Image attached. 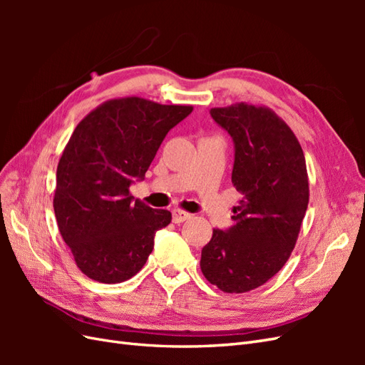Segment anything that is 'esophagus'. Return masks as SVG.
I'll use <instances>...</instances> for the list:
<instances>
[{"label": "esophagus", "instance_id": "1", "mask_svg": "<svg viewBox=\"0 0 365 365\" xmlns=\"http://www.w3.org/2000/svg\"><path fill=\"white\" fill-rule=\"evenodd\" d=\"M190 217V213L184 212V210H180V208H175L172 212V220L175 224H181L184 222V220H187Z\"/></svg>", "mask_w": 365, "mask_h": 365}]
</instances>
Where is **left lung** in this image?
I'll use <instances>...</instances> for the list:
<instances>
[{
  "label": "left lung",
  "mask_w": 365,
  "mask_h": 365,
  "mask_svg": "<svg viewBox=\"0 0 365 365\" xmlns=\"http://www.w3.org/2000/svg\"><path fill=\"white\" fill-rule=\"evenodd\" d=\"M235 141L231 182L244 197L235 225L215 228L201 252L204 277L227 294L256 289L288 262L309 204L303 149L292 129L263 105L210 109Z\"/></svg>",
  "instance_id": "left-lung-1"
}]
</instances>
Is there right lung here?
Instances as JSON below:
<instances>
[{
    "label": "right lung",
    "mask_w": 365,
    "mask_h": 365,
    "mask_svg": "<svg viewBox=\"0 0 365 365\" xmlns=\"http://www.w3.org/2000/svg\"><path fill=\"white\" fill-rule=\"evenodd\" d=\"M192 111L132 96L103 102L76 126L58 164L53 207L86 277L114 284L145 267L172 213L134 202L129 185L145 178L164 137Z\"/></svg>",
    "instance_id": "add662e5"
}]
</instances>
